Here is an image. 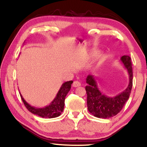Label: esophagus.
Returning <instances> with one entry per match:
<instances>
[{
  "label": "esophagus",
  "mask_w": 147,
  "mask_h": 147,
  "mask_svg": "<svg viewBox=\"0 0 147 147\" xmlns=\"http://www.w3.org/2000/svg\"><path fill=\"white\" fill-rule=\"evenodd\" d=\"M81 86V83H80V82H78V81L74 82V83H73L74 87H75V88L79 87V86Z\"/></svg>",
  "instance_id": "esophagus-1"
}]
</instances>
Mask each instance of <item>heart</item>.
<instances>
[{
    "mask_svg": "<svg viewBox=\"0 0 147 147\" xmlns=\"http://www.w3.org/2000/svg\"><path fill=\"white\" fill-rule=\"evenodd\" d=\"M92 57L96 56V66H100L104 63V55L103 53H98V52H95V53H94L93 54H92Z\"/></svg>",
    "mask_w": 147,
    "mask_h": 147,
    "instance_id": "b5f03b06",
    "label": "heart"
}]
</instances>
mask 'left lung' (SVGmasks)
Returning <instances> with one entry per match:
<instances>
[{"instance_id": "obj_1", "label": "left lung", "mask_w": 147, "mask_h": 147, "mask_svg": "<svg viewBox=\"0 0 147 147\" xmlns=\"http://www.w3.org/2000/svg\"><path fill=\"white\" fill-rule=\"evenodd\" d=\"M120 61L128 72L129 84L128 87L118 95L110 97L102 93L98 88L96 78L94 75H88L86 78L88 109L96 117L109 118L116 116L121 111L129 98L133 79L131 59L128 55H124L120 58Z\"/></svg>"}]
</instances>
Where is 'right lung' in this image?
<instances>
[{"mask_svg": "<svg viewBox=\"0 0 147 147\" xmlns=\"http://www.w3.org/2000/svg\"><path fill=\"white\" fill-rule=\"evenodd\" d=\"M72 83H73L72 80L64 82L61 85V88H59L57 95L53 101L49 105L43 108H36L31 106L25 101L21 93H20V95L26 108L31 113L45 118H56L61 115V112H63L64 105H65V97L71 89Z\"/></svg>", "mask_w": 147, "mask_h": 147, "instance_id": "add662e5", "label": "right lung"}]
</instances>
